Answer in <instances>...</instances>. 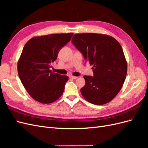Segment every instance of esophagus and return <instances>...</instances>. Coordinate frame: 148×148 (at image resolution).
<instances>
[{
    "instance_id": "obj_1",
    "label": "esophagus",
    "mask_w": 148,
    "mask_h": 148,
    "mask_svg": "<svg viewBox=\"0 0 148 148\" xmlns=\"http://www.w3.org/2000/svg\"><path fill=\"white\" fill-rule=\"evenodd\" d=\"M70 78H71V79H77V77H74V76H70Z\"/></svg>"
}]
</instances>
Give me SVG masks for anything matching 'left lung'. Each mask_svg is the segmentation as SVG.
Returning <instances> with one entry per match:
<instances>
[{"mask_svg": "<svg viewBox=\"0 0 148 148\" xmlns=\"http://www.w3.org/2000/svg\"><path fill=\"white\" fill-rule=\"evenodd\" d=\"M71 42L85 60L93 65V77L85 75L81 89L83 97L95 105L110 102L122 88L127 64L122 46L114 38L96 33L76 34Z\"/></svg>", "mask_w": 148, "mask_h": 148, "instance_id": "obj_1", "label": "left lung"}]
</instances>
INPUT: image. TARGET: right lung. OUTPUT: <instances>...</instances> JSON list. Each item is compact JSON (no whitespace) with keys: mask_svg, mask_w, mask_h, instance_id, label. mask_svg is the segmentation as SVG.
<instances>
[{"mask_svg":"<svg viewBox=\"0 0 148 148\" xmlns=\"http://www.w3.org/2000/svg\"><path fill=\"white\" fill-rule=\"evenodd\" d=\"M73 33L54 34L31 38L18 62V73L26 90L42 104L56 101L64 92L68 76L52 72L51 65Z\"/></svg>","mask_w":148,"mask_h":148,"instance_id":"right-lung-1","label":"right lung"}]
</instances>
